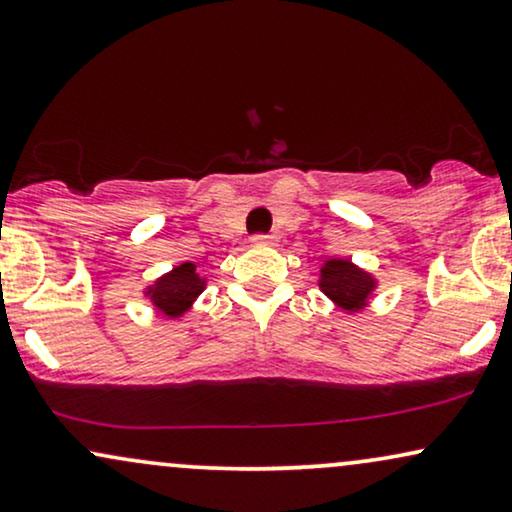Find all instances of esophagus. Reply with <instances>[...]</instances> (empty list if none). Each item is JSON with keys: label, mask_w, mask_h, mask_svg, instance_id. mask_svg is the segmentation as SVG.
Instances as JSON below:
<instances>
[{"label": "esophagus", "mask_w": 512, "mask_h": 512, "mask_svg": "<svg viewBox=\"0 0 512 512\" xmlns=\"http://www.w3.org/2000/svg\"><path fill=\"white\" fill-rule=\"evenodd\" d=\"M254 242L256 244H263V246H275L277 244V237L275 235H256Z\"/></svg>", "instance_id": "obj_1"}]
</instances>
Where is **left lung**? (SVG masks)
I'll list each match as a JSON object with an SVG mask.
<instances>
[{
  "mask_svg": "<svg viewBox=\"0 0 512 512\" xmlns=\"http://www.w3.org/2000/svg\"><path fill=\"white\" fill-rule=\"evenodd\" d=\"M318 287L344 313H358L368 306L377 280L368 270L358 268L351 258H327L320 266Z\"/></svg>",
  "mask_w": 512,
  "mask_h": 512,
  "instance_id": "left-lung-1",
  "label": "left lung"
}]
</instances>
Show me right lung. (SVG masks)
I'll list each match as a JSON object with an SVG mask.
<instances>
[{
    "mask_svg": "<svg viewBox=\"0 0 512 512\" xmlns=\"http://www.w3.org/2000/svg\"><path fill=\"white\" fill-rule=\"evenodd\" d=\"M206 289V277L199 275L197 266L192 261L180 263L173 270H168L166 275H161L159 280H154L144 289V296L151 301L154 311L163 315V318H182L189 308L194 306V301L199 299V294Z\"/></svg>",
    "mask_w": 512,
    "mask_h": 512,
    "instance_id": "right-lung-1",
    "label": "right lung"
}]
</instances>
